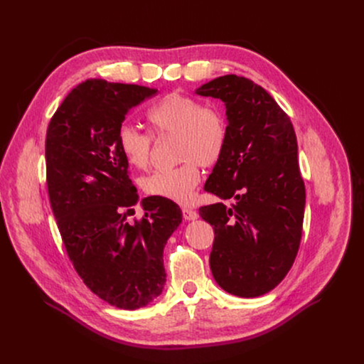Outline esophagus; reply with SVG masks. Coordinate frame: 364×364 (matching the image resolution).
<instances>
[{
    "label": "esophagus",
    "mask_w": 364,
    "mask_h": 364,
    "mask_svg": "<svg viewBox=\"0 0 364 364\" xmlns=\"http://www.w3.org/2000/svg\"><path fill=\"white\" fill-rule=\"evenodd\" d=\"M182 215H183L185 220H196V219H198V213L196 210H191V209H182Z\"/></svg>",
    "instance_id": "esophagus-1"
}]
</instances>
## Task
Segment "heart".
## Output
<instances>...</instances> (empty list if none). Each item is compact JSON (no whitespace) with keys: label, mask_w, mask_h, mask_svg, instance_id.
Segmentation results:
<instances>
[{"label":"heart","mask_w":364,"mask_h":364,"mask_svg":"<svg viewBox=\"0 0 364 364\" xmlns=\"http://www.w3.org/2000/svg\"><path fill=\"white\" fill-rule=\"evenodd\" d=\"M146 117L157 136L175 134V155L182 161L148 175L142 181L144 191L186 204L200 182L198 163L209 167L222 157L228 139L227 121L219 109L204 107L201 100L181 92L164 96ZM117 146L130 166L148 167L152 152L149 133L132 124H121L117 130Z\"/></svg>","instance_id":"obj_1"}]
</instances>
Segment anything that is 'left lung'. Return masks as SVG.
Listing matches in <instances>:
<instances>
[{
	"label": "left lung",
	"instance_id": "left-lung-1",
	"mask_svg": "<svg viewBox=\"0 0 364 364\" xmlns=\"http://www.w3.org/2000/svg\"><path fill=\"white\" fill-rule=\"evenodd\" d=\"M196 93L220 99L228 119L227 146L204 189L235 200L200 207L215 231L210 269L231 295L261 296L284 279L301 245L305 185L296 134L279 103L249 78L223 75Z\"/></svg>",
	"mask_w": 364,
	"mask_h": 364
}]
</instances>
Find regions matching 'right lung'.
Wrapping results in <instances>:
<instances>
[{
  "label": "right lung",
  "mask_w": 364,
  "mask_h": 364,
  "mask_svg": "<svg viewBox=\"0 0 364 364\" xmlns=\"http://www.w3.org/2000/svg\"><path fill=\"white\" fill-rule=\"evenodd\" d=\"M157 89L87 80L71 90L46 136L47 188L69 259L95 295L121 309L146 306L166 284L163 252L182 222L176 203L139 201L117 146L126 114Z\"/></svg>",
  "instance_id": "add662e5"
}]
</instances>
